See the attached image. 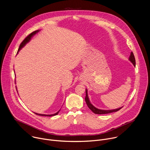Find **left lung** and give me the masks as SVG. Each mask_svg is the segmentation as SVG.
<instances>
[{"label": "left lung", "mask_w": 150, "mask_h": 150, "mask_svg": "<svg viewBox=\"0 0 150 150\" xmlns=\"http://www.w3.org/2000/svg\"><path fill=\"white\" fill-rule=\"evenodd\" d=\"M129 60L133 64V65L134 66H135V57H134V55L132 52H131V55H130L129 58ZM85 101H86V103L87 106L88 107V108L95 114H107V113H112V112H117L119 110H120L122 108V107H121L120 108H117V109H112V110H102V109H99L96 108V107H95L91 103V102H90V100H89L88 97L87 90V89H86Z\"/></svg>", "instance_id": "1"}]
</instances>
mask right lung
<instances>
[{"label":"right lung","instance_id":"add662e5","mask_svg":"<svg viewBox=\"0 0 150 150\" xmlns=\"http://www.w3.org/2000/svg\"><path fill=\"white\" fill-rule=\"evenodd\" d=\"M38 32H39V30H37V31H34L33 33H32L31 34H30L28 36H27L25 38V40L22 42V43L20 44V46H19V49H18V52H17V54L18 53V52H19V51L22 48V47H23L25 45H26V43H28L30 40H31V38L35 35V34H36ZM59 110H58L57 112H56L55 113H54V114H52V115H45V114H39V113H35L34 112V113H35L36 115H40V116H55V115H57L58 113V112H59Z\"/></svg>","mask_w":150,"mask_h":150}]
</instances>
